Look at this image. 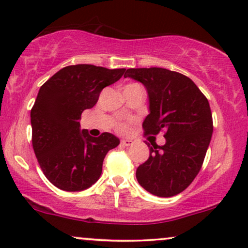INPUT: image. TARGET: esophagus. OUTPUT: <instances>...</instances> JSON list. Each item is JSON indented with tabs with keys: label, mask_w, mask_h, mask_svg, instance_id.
<instances>
[{
	"label": "esophagus",
	"mask_w": 248,
	"mask_h": 248,
	"mask_svg": "<svg viewBox=\"0 0 248 248\" xmlns=\"http://www.w3.org/2000/svg\"><path fill=\"white\" fill-rule=\"evenodd\" d=\"M122 146H124V147H129V146H131L133 143L132 140H129V139H123L121 141Z\"/></svg>",
	"instance_id": "34e87169"
}]
</instances>
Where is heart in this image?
<instances>
[{
	"label": "heart",
	"instance_id": "obj_1",
	"mask_svg": "<svg viewBox=\"0 0 248 248\" xmlns=\"http://www.w3.org/2000/svg\"><path fill=\"white\" fill-rule=\"evenodd\" d=\"M119 130H121V131H125V130H126V127H125L124 125H121V126H119Z\"/></svg>",
	"mask_w": 248,
	"mask_h": 248
}]
</instances>
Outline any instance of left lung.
Returning a JSON list of instances; mask_svg holds the SVG:
<instances>
[{"instance_id": "left-lung-1", "label": "left lung", "mask_w": 248, "mask_h": 248, "mask_svg": "<svg viewBox=\"0 0 248 248\" xmlns=\"http://www.w3.org/2000/svg\"><path fill=\"white\" fill-rule=\"evenodd\" d=\"M124 77L147 90L145 134L164 131L166 138L163 146L148 145L149 157L137 169V180L149 193L173 197L193 182L202 167L213 134L208 100L188 77L163 68L127 69Z\"/></svg>"}]
</instances>
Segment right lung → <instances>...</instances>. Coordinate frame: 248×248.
I'll return each mask as SVG.
<instances>
[{
    "label": "right lung",
    "instance_id": "right-lung-1",
    "mask_svg": "<svg viewBox=\"0 0 248 248\" xmlns=\"http://www.w3.org/2000/svg\"><path fill=\"white\" fill-rule=\"evenodd\" d=\"M124 72L92 64L69 65L40 87L31 110L32 145L45 176L60 189L91 187L100 178L107 153L119 145L111 133L91 137L80 130L79 119L84 110L95 106L101 91Z\"/></svg>",
    "mask_w": 248,
    "mask_h": 248
}]
</instances>
